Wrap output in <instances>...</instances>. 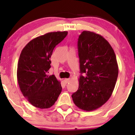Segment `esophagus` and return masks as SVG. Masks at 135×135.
<instances>
[{"label":"esophagus","mask_w":135,"mask_h":135,"mask_svg":"<svg viewBox=\"0 0 135 135\" xmlns=\"http://www.w3.org/2000/svg\"><path fill=\"white\" fill-rule=\"evenodd\" d=\"M69 81H70V79H64V82L65 84H67Z\"/></svg>","instance_id":"34e87169"}]
</instances>
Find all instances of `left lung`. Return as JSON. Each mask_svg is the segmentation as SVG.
I'll return each mask as SVG.
<instances>
[{
  "label": "left lung",
  "mask_w": 135,
  "mask_h": 135,
  "mask_svg": "<svg viewBox=\"0 0 135 135\" xmlns=\"http://www.w3.org/2000/svg\"><path fill=\"white\" fill-rule=\"evenodd\" d=\"M80 72L78 90L72 94L74 103L86 111L100 108L112 95L118 77L115 52L102 35L83 31L78 38Z\"/></svg>",
  "instance_id": "8db88e82"
}]
</instances>
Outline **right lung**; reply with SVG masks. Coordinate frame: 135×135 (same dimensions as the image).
Here are the masks:
<instances>
[{"mask_svg":"<svg viewBox=\"0 0 135 135\" xmlns=\"http://www.w3.org/2000/svg\"><path fill=\"white\" fill-rule=\"evenodd\" d=\"M67 34L66 31L47 33L32 39L21 51L17 69L18 84L23 95L35 107L50 108L61 93V83L48 71L54 49Z\"/></svg>","mask_w":135,"mask_h":135,"instance_id":"1","label":"right lung"}]
</instances>
